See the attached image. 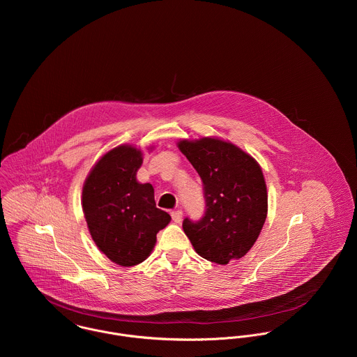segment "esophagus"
Segmentation results:
<instances>
[{
	"label": "esophagus",
	"mask_w": 357,
	"mask_h": 357,
	"mask_svg": "<svg viewBox=\"0 0 357 357\" xmlns=\"http://www.w3.org/2000/svg\"><path fill=\"white\" fill-rule=\"evenodd\" d=\"M172 218L174 222L180 224L181 220H183V211L181 210H176V211H172Z\"/></svg>",
	"instance_id": "esophagus-1"
}]
</instances>
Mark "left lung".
I'll use <instances>...</instances> for the list:
<instances>
[{
	"label": "left lung",
	"instance_id": "left-lung-1",
	"mask_svg": "<svg viewBox=\"0 0 357 357\" xmlns=\"http://www.w3.org/2000/svg\"><path fill=\"white\" fill-rule=\"evenodd\" d=\"M204 183L206 211L199 221L185 218L183 229L204 259L225 265L255 245L268 211L262 170L253 156L214 137L180 140Z\"/></svg>",
	"mask_w": 357,
	"mask_h": 357
}]
</instances>
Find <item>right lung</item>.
<instances>
[{"instance_id":"obj_1","label":"right lung","mask_w":357,"mask_h":357,"mask_svg":"<svg viewBox=\"0 0 357 357\" xmlns=\"http://www.w3.org/2000/svg\"><path fill=\"white\" fill-rule=\"evenodd\" d=\"M142 163L139 149L118 146L96 162L82 188V210L92 239L121 266L149 258L156 234L172 220L156 207L153 185L137 181Z\"/></svg>"}]
</instances>
